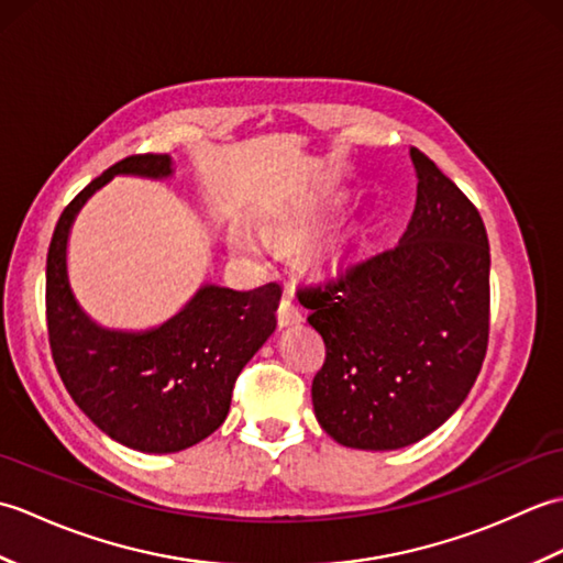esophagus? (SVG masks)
Here are the masks:
<instances>
[{
  "label": "esophagus",
  "instance_id": "obj_1",
  "mask_svg": "<svg viewBox=\"0 0 563 563\" xmlns=\"http://www.w3.org/2000/svg\"><path fill=\"white\" fill-rule=\"evenodd\" d=\"M278 321H280V327H292L302 321V309L295 300V292H285L283 302L278 307Z\"/></svg>",
  "mask_w": 563,
  "mask_h": 563
}]
</instances>
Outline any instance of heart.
<instances>
[{"label": "heart", "instance_id": "heart-1", "mask_svg": "<svg viewBox=\"0 0 563 563\" xmlns=\"http://www.w3.org/2000/svg\"><path fill=\"white\" fill-rule=\"evenodd\" d=\"M234 246H236V251H242V254H246V256H258L261 249H263L258 239L246 230H239L234 234Z\"/></svg>", "mask_w": 563, "mask_h": 563}]
</instances>
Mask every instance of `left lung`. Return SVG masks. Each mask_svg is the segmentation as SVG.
I'll return each instance as SVG.
<instances>
[{
  "instance_id": "8db88e82",
  "label": "left lung",
  "mask_w": 563,
  "mask_h": 563,
  "mask_svg": "<svg viewBox=\"0 0 563 563\" xmlns=\"http://www.w3.org/2000/svg\"><path fill=\"white\" fill-rule=\"evenodd\" d=\"M418 188L399 244L300 290L327 345L319 426L345 448L399 450L460 409L488 343V236L470 198L411 150Z\"/></svg>"
}]
</instances>
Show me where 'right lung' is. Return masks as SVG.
I'll return each mask as SVG.
<instances>
[{
    "label": "right lung",
    "mask_w": 563,
    "mask_h": 563,
    "mask_svg": "<svg viewBox=\"0 0 563 563\" xmlns=\"http://www.w3.org/2000/svg\"><path fill=\"white\" fill-rule=\"evenodd\" d=\"M113 176L164 181L174 176V159L140 154L118 162L59 214L45 268L53 361L69 397L111 440L150 454L181 452L224 423L239 373L275 331L283 290L275 283L249 292L202 283L157 327L99 324L71 290L67 244L79 210Z\"/></svg>",
    "instance_id": "obj_1"
}]
</instances>
